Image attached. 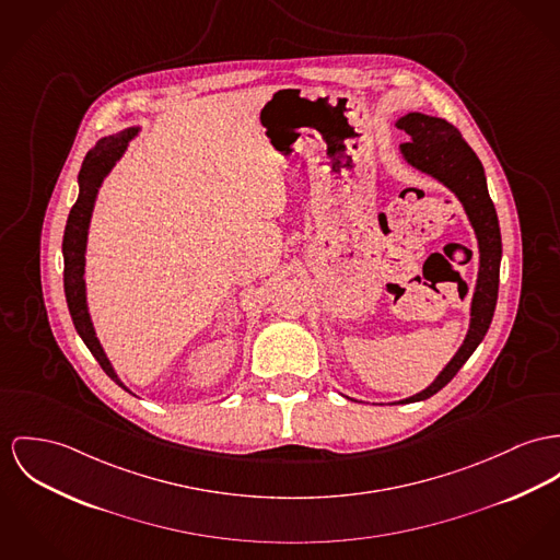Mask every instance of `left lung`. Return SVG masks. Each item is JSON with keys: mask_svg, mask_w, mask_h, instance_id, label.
I'll list each match as a JSON object with an SVG mask.
<instances>
[{"mask_svg": "<svg viewBox=\"0 0 560 560\" xmlns=\"http://www.w3.org/2000/svg\"><path fill=\"white\" fill-rule=\"evenodd\" d=\"M396 126L409 133V142L400 144V153L409 166L420 173L431 174L443 183L460 200L469 217L479 249V270L471 301L469 330L454 358L436 375L431 386L409 398L392 405H407L427 400L441 387L447 386L463 364L471 358L477 345L483 341L499 296V270H501V230L494 205L488 194L486 174L474 149L465 142L460 131L445 119L431 117L424 113H407L396 121Z\"/></svg>", "mask_w": 560, "mask_h": 560, "instance_id": "1", "label": "left lung"}]
</instances>
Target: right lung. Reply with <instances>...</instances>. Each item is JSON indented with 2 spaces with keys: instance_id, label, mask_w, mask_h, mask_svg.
Wrapping results in <instances>:
<instances>
[{
  "instance_id": "add662e5",
  "label": "right lung",
  "mask_w": 560,
  "mask_h": 560,
  "mask_svg": "<svg viewBox=\"0 0 560 560\" xmlns=\"http://www.w3.org/2000/svg\"><path fill=\"white\" fill-rule=\"evenodd\" d=\"M140 131V128H128L113 136H104L95 142V147L85 155V162L81 166L79 173V200L72 207L68 223H66V232H63V290H66V301L68 308L74 322V328L79 332V337L85 341L89 351L93 353V358L100 362V366L104 369V373L124 389V382L117 377L110 360L106 358L102 345L95 337L93 330V322L89 315V306H86V288H85V252H86V234H89V223H91V213H93V205L97 198V189L102 185V180L106 178V174L113 171V166L121 160V155L128 149V142ZM129 392V389H128Z\"/></svg>"
}]
</instances>
